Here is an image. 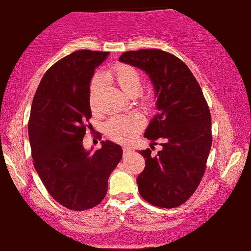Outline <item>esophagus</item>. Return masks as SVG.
Masks as SVG:
<instances>
[{
  "mask_svg": "<svg viewBox=\"0 0 251 251\" xmlns=\"http://www.w3.org/2000/svg\"><path fill=\"white\" fill-rule=\"evenodd\" d=\"M130 152H131V149L129 148V147H125V148H123V155H125V156L129 155Z\"/></svg>",
  "mask_w": 251,
  "mask_h": 251,
  "instance_id": "obj_1",
  "label": "esophagus"
}]
</instances>
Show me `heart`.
<instances>
[{
    "mask_svg": "<svg viewBox=\"0 0 251 251\" xmlns=\"http://www.w3.org/2000/svg\"><path fill=\"white\" fill-rule=\"evenodd\" d=\"M109 82L117 84L120 89L129 96L137 95L141 91L142 79L140 73L128 64H117L102 76ZM101 87V77L96 75L90 85L89 103L91 107L95 104V99ZM143 101H150V96H143ZM144 126V119L138 114L117 115L107 121L104 126L105 134L117 142H129L138 131Z\"/></svg>",
    "mask_w": 251,
    "mask_h": 251,
    "instance_id": "heart-1",
    "label": "heart"
}]
</instances>
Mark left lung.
Returning <instances> with one entry per match:
<instances>
[{
	"label": "left lung",
	"mask_w": 251,
	"mask_h": 251,
	"mask_svg": "<svg viewBox=\"0 0 251 251\" xmlns=\"http://www.w3.org/2000/svg\"><path fill=\"white\" fill-rule=\"evenodd\" d=\"M120 62L149 76L157 114L144 137L162 146L141 150L146 168L137 176L140 195L161 208L183 204L195 193L211 148V116L199 82L179 58L160 49L126 51ZM152 149V147H151Z\"/></svg>",
	"instance_id": "obj_1"
}]
</instances>
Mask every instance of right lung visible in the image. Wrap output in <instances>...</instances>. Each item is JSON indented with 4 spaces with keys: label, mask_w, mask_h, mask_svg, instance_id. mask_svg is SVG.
<instances>
[{
    "label": "right lung",
    "mask_w": 251,
    "mask_h": 251,
    "mask_svg": "<svg viewBox=\"0 0 251 251\" xmlns=\"http://www.w3.org/2000/svg\"><path fill=\"white\" fill-rule=\"evenodd\" d=\"M108 55L78 50L66 56L44 74L32 100L28 134L34 167L52 199L70 210L99 204L122 158L121 146L111 141H102L99 150L83 147L90 81Z\"/></svg>",
    "instance_id": "1"
}]
</instances>
